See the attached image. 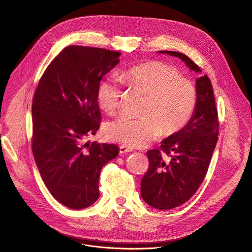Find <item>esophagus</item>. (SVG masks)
<instances>
[{"label": "esophagus", "instance_id": "obj_1", "mask_svg": "<svg viewBox=\"0 0 252 252\" xmlns=\"http://www.w3.org/2000/svg\"><path fill=\"white\" fill-rule=\"evenodd\" d=\"M131 151H132V149H131V148H129V147H127V146L121 145V146L119 147V152H120V154L128 153V152H131Z\"/></svg>", "mask_w": 252, "mask_h": 252}]
</instances>
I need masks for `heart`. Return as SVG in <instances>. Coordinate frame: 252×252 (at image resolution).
<instances>
[{
  "label": "heart",
  "instance_id": "heart-1",
  "mask_svg": "<svg viewBox=\"0 0 252 252\" xmlns=\"http://www.w3.org/2000/svg\"><path fill=\"white\" fill-rule=\"evenodd\" d=\"M128 86L146 94L139 118L126 115L109 121L103 128L106 139L129 147L143 146L160 131L171 135L190 119L196 105L193 82L180 76V71L163 62H149L133 66L121 75ZM122 95L120 78L110 76L99 83L97 102L106 113L117 111ZM161 128H160L159 127Z\"/></svg>",
  "mask_w": 252,
  "mask_h": 252
}]
</instances>
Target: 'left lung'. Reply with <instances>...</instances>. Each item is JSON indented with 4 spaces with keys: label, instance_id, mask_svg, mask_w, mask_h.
I'll return each instance as SVG.
<instances>
[{
    "label": "left lung",
    "instance_id": "left-lung-1",
    "mask_svg": "<svg viewBox=\"0 0 252 252\" xmlns=\"http://www.w3.org/2000/svg\"><path fill=\"white\" fill-rule=\"evenodd\" d=\"M183 61L189 70L200 68L186 55L159 50ZM196 105L189 122L148 151L149 169L141 181V195L149 206L171 210L189 200L203 183L218 142L219 120L215 93L210 78L195 80Z\"/></svg>",
    "mask_w": 252,
    "mask_h": 252
}]
</instances>
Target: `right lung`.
Segmentation results:
<instances>
[{"label":"right lung","mask_w":252,"mask_h":252,"mask_svg":"<svg viewBox=\"0 0 252 252\" xmlns=\"http://www.w3.org/2000/svg\"><path fill=\"white\" fill-rule=\"evenodd\" d=\"M119 52L70 45L50 63L32 105V153L41 179L62 205L81 210L99 197V175L119 154L114 144H83L99 129L96 93L119 63Z\"/></svg>","instance_id":"add662e5"}]
</instances>
